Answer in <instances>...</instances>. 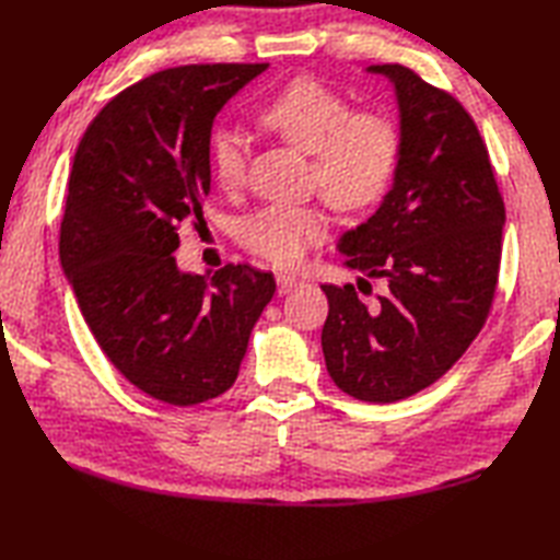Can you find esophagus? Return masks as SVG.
Wrapping results in <instances>:
<instances>
[{
  "label": "esophagus",
  "instance_id": "34e87169",
  "mask_svg": "<svg viewBox=\"0 0 560 560\" xmlns=\"http://www.w3.org/2000/svg\"><path fill=\"white\" fill-rule=\"evenodd\" d=\"M276 280H278V290H280V294H288V292L296 290V288H300V284H302V280H300V278H294V276H290V272H278Z\"/></svg>",
  "mask_w": 560,
  "mask_h": 560
}]
</instances>
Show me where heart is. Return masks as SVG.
Instances as JSON below:
<instances>
[{
	"mask_svg": "<svg viewBox=\"0 0 560 560\" xmlns=\"http://www.w3.org/2000/svg\"><path fill=\"white\" fill-rule=\"evenodd\" d=\"M258 121L282 141L312 155V182L340 210H362L388 189L400 163V131L383 112H352L350 101L314 79H294L258 109ZM210 170L222 189L246 175V148L232 129H218L208 145ZM318 203H272L246 215L237 237L246 252L288 268L328 237Z\"/></svg>",
	"mask_w": 560,
	"mask_h": 560,
	"instance_id": "heart-1",
	"label": "heart"
}]
</instances>
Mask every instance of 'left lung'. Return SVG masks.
<instances>
[{
  "label": "left lung",
  "mask_w": 560,
  "mask_h": 560,
  "mask_svg": "<svg viewBox=\"0 0 560 560\" xmlns=\"http://www.w3.org/2000/svg\"><path fill=\"white\" fill-rule=\"evenodd\" d=\"M393 83L400 163L376 213L347 230L338 252L385 294L320 284L328 374L364 402H397L439 381L477 338L493 302L505 222L477 124L453 95L400 65H371ZM371 288V284H369Z\"/></svg>",
  "instance_id": "obj_1"
}]
</instances>
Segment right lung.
I'll list each match as a JSON object with an SVG mask.
<instances>
[{
    "label": "right lung",
    "instance_id": "obj_1",
    "mask_svg": "<svg viewBox=\"0 0 560 560\" xmlns=\"http://www.w3.org/2000/svg\"><path fill=\"white\" fill-rule=\"evenodd\" d=\"M268 65L158 71L101 109L77 148L59 258L119 374L189 407L232 388L276 278L252 266L182 270L177 225L201 220L218 112Z\"/></svg>",
    "mask_w": 560,
    "mask_h": 560
}]
</instances>
